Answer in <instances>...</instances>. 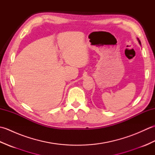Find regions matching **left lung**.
<instances>
[{"label": "left lung", "instance_id": "1", "mask_svg": "<svg viewBox=\"0 0 155 155\" xmlns=\"http://www.w3.org/2000/svg\"><path fill=\"white\" fill-rule=\"evenodd\" d=\"M139 43H140V41L139 40Z\"/></svg>", "mask_w": 155, "mask_h": 155}]
</instances>
